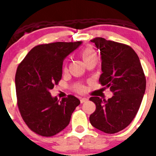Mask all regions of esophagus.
<instances>
[{"mask_svg":"<svg viewBox=\"0 0 156 156\" xmlns=\"http://www.w3.org/2000/svg\"><path fill=\"white\" fill-rule=\"evenodd\" d=\"M80 103L82 104V103H84L86 102V101H87L88 98H80Z\"/></svg>","mask_w":156,"mask_h":156,"instance_id":"34e87169","label":"esophagus"}]
</instances>
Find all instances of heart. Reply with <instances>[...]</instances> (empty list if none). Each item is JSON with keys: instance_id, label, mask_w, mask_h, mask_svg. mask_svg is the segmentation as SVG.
Returning a JSON list of instances; mask_svg holds the SVG:
<instances>
[{"instance_id": "1", "label": "heart", "mask_w": 156, "mask_h": 156, "mask_svg": "<svg viewBox=\"0 0 156 156\" xmlns=\"http://www.w3.org/2000/svg\"><path fill=\"white\" fill-rule=\"evenodd\" d=\"M80 58L86 65L93 62H97L98 55L92 47L87 46L82 49L80 52ZM73 90L77 93H83L85 90V87L81 83H76L73 86Z\"/></svg>"}]
</instances>
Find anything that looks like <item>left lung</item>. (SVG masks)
Wrapping results in <instances>:
<instances>
[{
  "label": "left lung",
  "instance_id": "1",
  "mask_svg": "<svg viewBox=\"0 0 156 156\" xmlns=\"http://www.w3.org/2000/svg\"><path fill=\"white\" fill-rule=\"evenodd\" d=\"M90 41L101 55L99 83L114 94L108 100L90 98L96 105L90 115V124L106 133H115L125 129L137 115L145 91V76L131 47L101 37Z\"/></svg>",
  "mask_w": 156,
  "mask_h": 156
}]
</instances>
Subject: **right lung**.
Listing matches in <instances>:
<instances>
[{"label":"right lung","mask_w":156,"mask_h":156,"mask_svg":"<svg viewBox=\"0 0 156 156\" xmlns=\"http://www.w3.org/2000/svg\"><path fill=\"white\" fill-rule=\"evenodd\" d=\"M55 42L34 47L19 63L16 73L17 105L29 128L42 137H52L69 123L80 101L73 95L61 101L49 90L62 79L65 58L81 44Z\"/></svg>","instance_id":"1"}]
</instances>
